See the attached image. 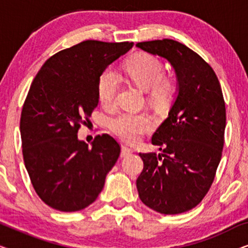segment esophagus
I'll return each instance as SVG.
<instances>
[{"mask_svg": "<svg viewBox=\"0 0 248 248\" xmlns=\"http://www.w3.org/2000/svg\"><path fill=\"white\" fill-rule=\"evenodd\" d=\"M132 152H133V150L130 148L125 147V145H122V150H121V157H127V155H132Z\"/></svg>", "mask_w": 248, "mask_h": 248, "instance_id": "obj_1", "label": "esophagus"}]
</instances>
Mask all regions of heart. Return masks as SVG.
<instances>
[{
	"label": "heart",
	"mask_w": 248,
	"mask_h": 248,
	"mask_svg": "<svg viewBox=\"0 0 248 248\" xmlns=\"http://www.w3.org/2000/svg\"><path fill=\"white\" fill-rule=\"evenodd\" d=\"M130 79L142 89L149 90V98L155 103H165L176 87L172 74L165 72L164 63L151 54H139L126 64ZM120 88V79L113 69L104 70L98 80V98L104 107L114 106ZM154 126L152 117L148 113H122L109 121L113 133L122 141L137 143L142 135Z\"/></svg>",
	"instance_id": "heart-1"
}]
</instances>
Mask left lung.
I'll return each instance as SVG.
<instances>
[{
  "label": "left lung",
  "instance_id": "1",
  "mask_svg": "<svg viewBox=\"0 0 248 248\" xmlns=\"http://www.w3.org/2000/svg\"><path fill=\"white\" fill-rule=\"evenodd\" d=\"M135 46L167 59L178 79L175 103L152 135L162 155L140 154L139 196L155 211L178 215L195 208L215 179L225 142V99L210 64L184 44L161 39Z\"/></svg>",
  "mask_w": 248,
  "mask_h": 248
}]
</instances>
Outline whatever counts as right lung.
<instances>
[{"mask_svg": "<svg viewBox=\"0 0 248 248\" xmlns=\"http://www.w3.org/2000/svg\"><path fill=\"white\" fill-rule=\"evenodd\" d=\"M132 46L84 40L54 54L36 74L20 118L22 155L33 188L50 208L90 205L120 157L109 134L97 135L91 148L77 134L98 105L100 74Z\"/></svg>", "mask_w": 248, "mask_h": 248, "instance_id": "1", "label": "right lung"}]
</instances>
